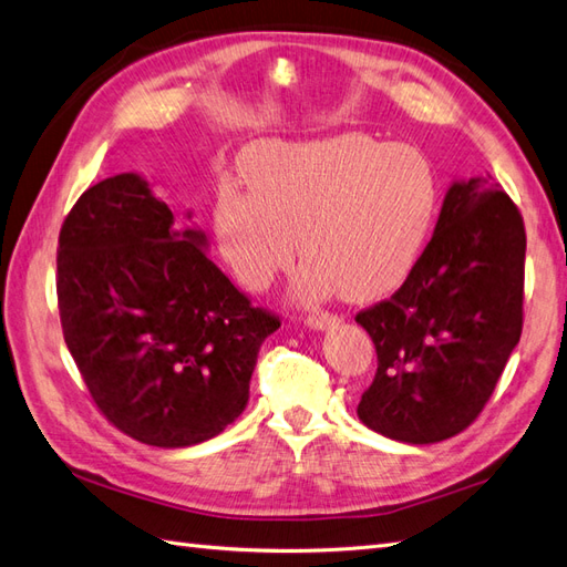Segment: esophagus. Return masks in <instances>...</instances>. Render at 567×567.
Wrapping results in <instances>:
<instances>
[{"label": "esophagus", "instance_id": "esophagus-1", "mask_svg": "<svg viewBox=\"0 0 567 567\" xmlns=\"http://www.w3.org/2000/svg\"><path fill=\"white\" fill-rule=\"evenodd\" d=\"M339 322H341L339 317L331 315V312H317V315L308 317V327L315 329V331H327L331 327H337Z\"/></svg>", "mask_w": 567, "mask_h": 567}]
</instances>
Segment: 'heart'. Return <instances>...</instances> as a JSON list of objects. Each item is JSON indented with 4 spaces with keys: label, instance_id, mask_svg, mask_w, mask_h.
<instances>
[{
    "label": "heart",
    "instance_id": "heart-1",
    "mask_svg": "<svg viewBox=\"0 0 567 567\" xmlns=\"http://www.w3.org/2000/svg\"><path fill=\"white\" fill-rule=\"evenodd\" d=\"M250 187L226 177L214 204L220 252L247 291L261 293L306 259L293 300L334 291L370 300L406 279L437 214L431 161L361 132L317 142H265L247 151Z\"/></svg>",
    "mask_w": 567,
    "mask_h": 567
}]
</instances>
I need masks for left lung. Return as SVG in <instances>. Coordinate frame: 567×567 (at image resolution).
<instances>
[{
    "label": "left lung",
    "instance_id": "1",
    "mask_svg": "<svg viewBox=\"0 0 567 567\" xmlns=\"http://www.w3.org/2000/svg\"><path fill=\"white\" fill-rule=\"evenodd\" d=\"M524 252L513 199L483 175L454 179L402 288L355 315L378 351L358 404L370 431L431 445L478 416L522 334Z\"/></svg>",
    "mask_w": 567,
    "mask_h": 567
}]
</instances>
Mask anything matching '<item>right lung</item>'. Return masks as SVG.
I'll return each mask as SVG.
<instances>
[{"mask_svg": "<svg viewBox=\"0 0 567 567\" xmlns=\"http://www.w3.org/2000/svg\"><path fill=\"white\" fill-rule=\"evenodd\" d=\"M206 250V233L175 228L140 173L89 187L60 233L66 349L105 419L144 445L224 433L250 399L259 347L281 327Z\"/></svg>", "mask_w": 567, "mask_h": 567, "instance_id": "right-lung-1", "label": "right lung"}]
</instances>
